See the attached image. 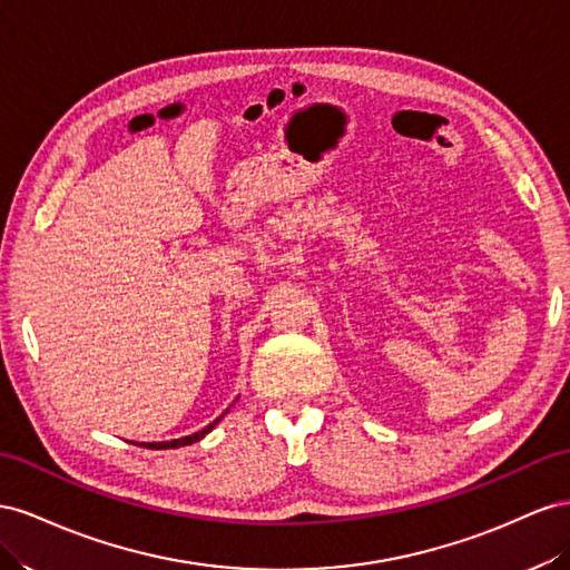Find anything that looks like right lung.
<instances>
[{"mask_svg": "<svg viewBox=\"0 0 570 570\" xmlns=\"http://www.w3.org/2000/svg\"><path fill=\"white\" fill-rule=\"evenodd\" d=\"M238 401V399H236ZM224 413H229V409H226ZM224 413L215 420V422H209L207 428H203V430H198V432H193V434H188V436H178V439H171V442H140V446H145V449H178V446H188V444H195V442H200V439L205 436V434H209L213 432L217 425H219V420L224 417ZM134 444H138V442H134Z\"/></svg>", "mask_w": 570, "mask_h": 570, "instance_id": "right-lung-1", "label": "right lung"}]
</instances>
